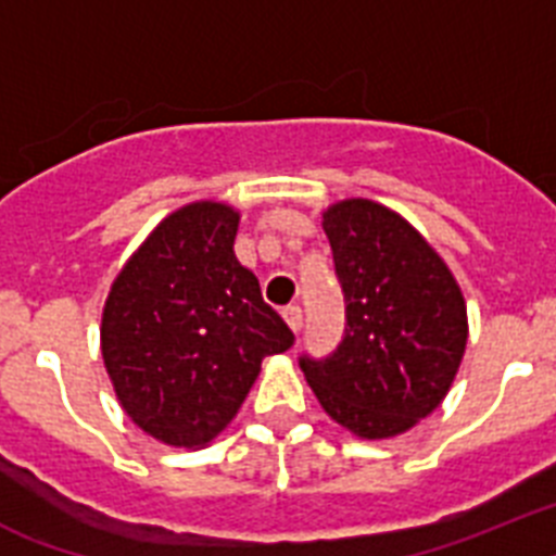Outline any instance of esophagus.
Instances as JSON below:
<instances>
[{
  "instance_id": "1",
  "label": "esophagus",
  "mask_w": 556,
  "mask_h": 556,
  "mask_svg": "<svg viewBox=\"0 0 556 556\" xmlns=\"http://www.w3.org/2000/svg\"><path fill=\"white\" fill-rule=\"evenodd\" d=\"M282 318H285V321H288V327H291L293 332L302 330V307H299V305H288V307H285Z\"/></svg>"
}]
</instances>
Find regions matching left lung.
<instances>
[{"mask_svg":"<svg viewBox=\"0 0 556 556\" xmlns=\"http://www.w3.org/2000/svg\"><path fill=\"white\" fill-rule=\"evenodd\" d=\"M346 299L332 358H302L313 394L358 439L412 431L451 392L467 346L465 293L403 215L369 198L321 212Z\"/></svg>","mask_w":556,"mask_h":556,"instance_id":"left-lung-1","label":"left lung"}]
</instances>
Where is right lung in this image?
<instances>
[{"instance_id": "1", "label": "right lung", "mask_w": 556, "mask_h": 556, "mask_svg": "<svg viewBox=\"0 0 556 556\" xmlns=\"http://www.w3.org/2000/svg\"><path fill=\"white\" fill-rule=\"evenodd\" d=\"M240 212L192 201L125 260L103 305L100 352L123 412L170 447H204L240 412L263 358L293 332L235 254Z\"/></svg>"}]
</instances>
